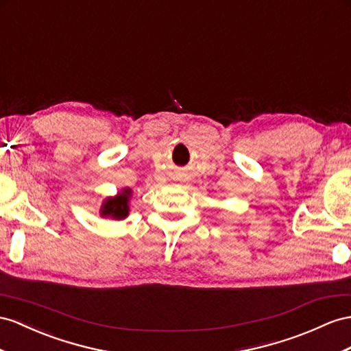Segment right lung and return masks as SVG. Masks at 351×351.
Instances as JSON below:
<instances>
[{
    "mask_svg": "<svg viewBox=\"0 0 351 351\" xmlns=\"http://www.w3.org/2000/svg\"><path fill=\"white\" fill-rule=\"evenodd\" d=\"M132 199L130 188L120 190L114 197H108L102 203L101 217L102 218H112L115 221H121L129 217V203Z\"/></svg>",
    "mask_w": 351,
    "mask_h": 351,
    "instance_id": "obj_1",
    "label": "right lung"
}]
</instances>
